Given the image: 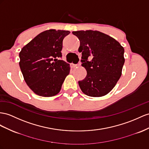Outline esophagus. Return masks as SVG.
<instances>
[{
	"instance_id": "esophagus-1",
	"label": "esophagus",
	"mask_w": 149,
	"mask_h": 149,
	"mask_svg": "<svg viewBox=\"0 0 149 149\" xmlns=\"http://www.w3.org/2000/svg\"><path fill=\"white\" fill-rule=\"evenodd\" d=\"M70 67L71 68H75L76 67H77V65H75L74 63H70Z\"/></svg>"
}]
</instances>
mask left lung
Masks as SVG:
<instances>
[{"label": "left lung", "instance_id": "8db88e82", "mask_svg": "<svg viewBox=\"0 0 149 149\" xmlns=\"http://www.w3.org/2000/svg\"><path fill=\"white\" fill-rule=\"evenodd\" d=\"M80 41L82 66L87 75L79 81L83 93L91 97H102L116 86L125 63L124 48L113 38L98 31L72 32ZM90 60H89V59Z\"/></svg>", "mask_w": 149, "mask_h": 149}]
</instances>
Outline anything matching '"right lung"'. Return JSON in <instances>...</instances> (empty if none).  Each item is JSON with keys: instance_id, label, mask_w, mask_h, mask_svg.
<instances>
[{"instance_id": "right-lung-1", "label": "right lung", "mask_w": 149, "mask_h": 149, "mask_svg": "<svg viewBox=\"0 0 149 149\" xmlns=\"http://www.w3.org/2000/svg\"><path fill=\"white\" fill-rule=\"evenodd\" d=\"M70 33L51 29L41 32L21 49L19 67L26 83L34 93L42 97L58 94L70 65L59 60L63 38Z\"/></svg>"}]
</instances>
